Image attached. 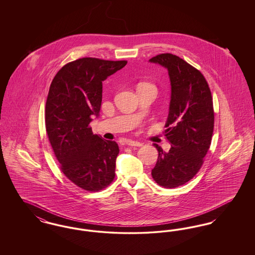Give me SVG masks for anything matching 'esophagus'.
<instances>
[{
    "mask_svg": "<svg viewBox=\"0 0 255 255\" xmlns=\"http://www.w3.org/2000/svg\"><path fill=\"white\" fill-rule=\"evenodd\" d=\"M127 145L128 146H141L142 143L139 141H135V140H128L127 141Z\"/></svg>",
    "mask_w": 255,
    "mask_h": 255,
    "instance_id": "obj_1",
    "label": "esophagus"
}]
</instances>
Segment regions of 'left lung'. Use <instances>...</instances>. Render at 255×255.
Masks as SVG:
<instances>
[{
  "instance_id": "8db88e82",
  "label": "left lung",
  "mask_w": 255,
  "mask_h": 255,
  "mask_svg": "<svg viewBox=\"0 0 255 255\" xmlns=\"http://www.w3.org/2000/svg\"><path fill=\"white\" fill-rule=\"evenodd\" d=\"M149 62L167 69L171 84L165 123L171 148L166 153L154 144L158 157L152 177L160 186L174 188L189 182L203 165L214 128L213 101L204 75L179 56L161 53Z\"/></svg>"
}]
</instances>
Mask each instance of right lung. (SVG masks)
<instances>
[{
	"instance_id": "add662e5",
	"label": "right lung",
	"mask_w": 255,
	"mask_h": 255,
	"mask_svg": "<svg viewBox=\"0 0 255 255\" xmlns=\"http://www.w3.org/2000/svg\"><path fill=\"white\" fill-rule=\"evenodd\" d=\"M127 61L85 57L66 64L54 76L46 103V130L61 170L87 191H99L115 178L120 148L94 134L90 122L98 117L102 81Z\"/></svg>"
}]
</instances>
